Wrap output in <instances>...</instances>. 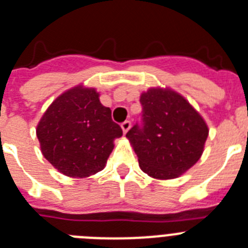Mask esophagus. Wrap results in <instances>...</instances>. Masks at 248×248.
<instances>
[{
  "instance_id": "esophagus-1",
  "label": "esophagus",
  "mask_w": 248,
  "mask_h": 248,
  "mask_svg": "<svg viewBox=\"0 0 248 248\" xmlns=\"http://www.w3.org/2000/svg\"><path fill=\"white\" fill-rule=\"evenodd\" d=\"M121 127H122L124 134H126V132L130 130V127H131V122H130V121H124V122H122V124H121Z\"/></svg>"
}]
</instances>
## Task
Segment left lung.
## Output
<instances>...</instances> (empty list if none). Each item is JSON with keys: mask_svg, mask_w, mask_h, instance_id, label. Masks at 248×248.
Wrapping results in <instances>:
<instances>
[{"mask_svg": "<svg viewBox=\"0 0 248 248\" xmlns=\"http://www.w3.org/2000/svg\"><path fill=\"white\" fill-rule=\"evenodd\" d=\"M140 103L141 121L126 134L140 169L159 180L175 179L201 158L207 124L189 101L170 89H149Z\"/></svg>", "mask_w": 248, "mask_h": 248, "instance_id": "1", "label": "left lung"}]
</instances>
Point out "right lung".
I'll return each mask as SVG.
<instances>
[{
	"instance_id": "right-lung-1",
	"label": "right lung",
	"mask_w": 248,
	"mask_h": 248,
	"mask_svg": "<svg viewBox=\"0 0 248 248\" xmlns=\"http://www.w3.org/2000/svg\"><path fill=\"white\" fill-rule=\"evenodd\" d=\"M42 155L58 171L87 177L104 169L122 136L112 110L101 104L95 89L77 86L56 97L37 126Z\"/></svg>"
}]
</instances>
